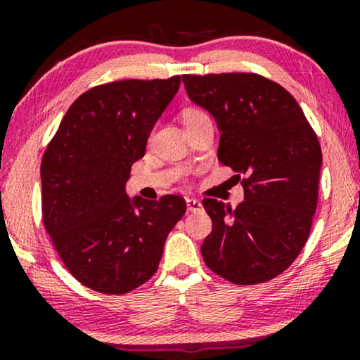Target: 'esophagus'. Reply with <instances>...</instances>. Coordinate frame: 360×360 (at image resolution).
Segmentation results:
<instances>
[{
  "label": "esophagus",
  "instance_id": "esophagus-1",
  "mask_svg": "<svg viewBox=\"0 0 360 360\" xmlns=\"http://www.w3.org/2000/svg\"><path fill=\"white\" fill-rule=\"evenodd\" d=\"M186 205H188L189 212H194V213L203 210V205H201V201L196 200V198H188V200H186Z\"/></svg>",
  "mask_w": 360,
  "mask_h": 360
}]
</instances>
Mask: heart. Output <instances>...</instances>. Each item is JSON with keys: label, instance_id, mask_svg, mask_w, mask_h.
<instances>
[{"label": "heart", "instance_id": "1", "mask_svg": "<svg viewBox=\"0 0 360 360\" xmlns=\"http://www.w3.org/2000/svg\"><path fill=\"white\" fill-rule=\"evenodd\" d=\"M205 118H210L208 113L200 108H186L183 111V122L184 125H188V123H194V122H200V120H205Z\"/></svg>", "mask_w": 360, "mask_h": 360}]
</instances>
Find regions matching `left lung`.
<instances>
[{
  "label": "left lung",
  "mask_w": 360,
  "mask_h": 360,
  "mask_svg": "<svg viewBox=\"0 0 360 360\" xmlns=\"http://www.w3.org/2000/svg\"><path fill=\"white\" fill-rule=\"evenodd\" d=\"M220 130L218 160L245 177L237 208L206 198L205 264L233 284L266 283L295 262L316 212L321 148L295 98L252 72L183 76ZM238 174V177H240Z\"/></svg>",
  "instance_id": "obj_1"
}]
</instances>
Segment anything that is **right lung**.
Wrapping results in <instances>:
<instances>
[{
  "label": "right lung",
  "instance_id": "1",
  "mask_svg": "<svg viewBox=\"0 0 360 360\" xmlns=\"http://www.w3.org/2000/svg\"><path fill=\"white\" fill-rule=\"evenodd\" d=\"M181 84L127 79L82 93L62 118L40 166L42 217L68 271L93 291L125 295L159 267L186 201L130 198L131 164Z\"/></svg>",
  "mask_w": 360,
  "mask_h": 360
}]
</instances>
